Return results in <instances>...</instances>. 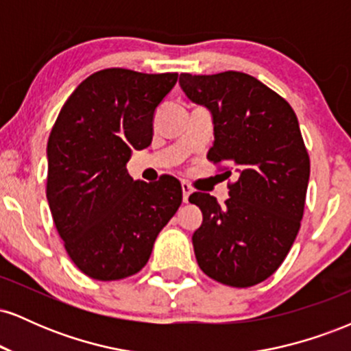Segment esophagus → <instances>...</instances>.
<instances>
[{
    "mask_svg": "<svg viewBox=\"0 0 351 351\" xmlns=\"http://www.w3.org/2000/svg\"><path fill=\"white\" fill-rule=\"evenodd\" d=\"M181 189H183V201H184V203H188L189 195H191V193H193L191 184L186 183V181H183V183H181Z\"/></svg>",
    "mask_w": 351,
    "mask_h": 351,
    "instance_id": "34e87169",
    "label": "esophagus"
}]
</instances>
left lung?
<instances>
[{
    "mask_svg": "<svg viewBox=\"0 0 351 351\" xmlns=\"http://www.w3.org/2000/svg\"><path fill=\"white\" fill-rule=\"evenodd\" d=\"M189 100L211 112L215 143L208 160L229 178V198L193 193L203 224L193 234L198 265L231 287L271 277L291 251L307 195L310 158L299 120L285 99L244 72L181 74Z\"/></svg>",
    "mask_w": 351,
    "mask_h": 351,
    "instance_id": "8db88e82",
    "label": "left lung"
}]
</instances>
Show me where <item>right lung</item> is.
<instances>
[{
  "mask_svg": "<svg viewBox=\"0 0 351 351\" xmlns=\"http://www.w3.org/2000/svg\"><path fill=\"white\" fill-rule=\"evenodd\" d=\"M176 80V72L99 71L72 92L52 127L47 203L72 263L92 279L142 271L178 211V180L163 176L152 184L127 171L132 152L152 143L153 115Z\"/></svg>",
  "mask_w": 351,
  "mask_h": 351,
  "instance_id": "add662e5",
  "label": "right lung"
}]
</instances>
